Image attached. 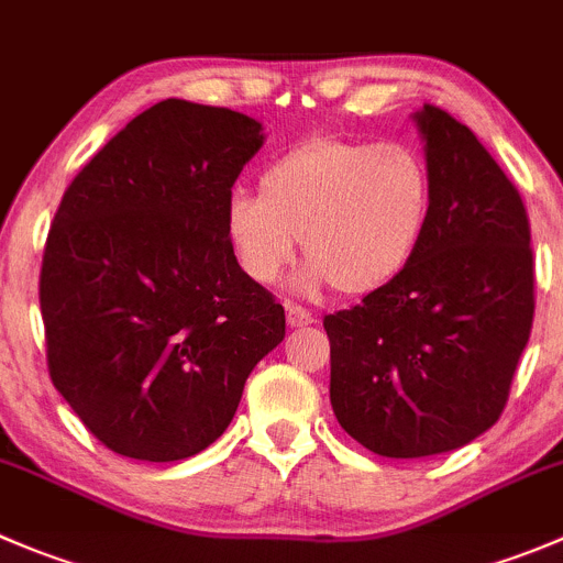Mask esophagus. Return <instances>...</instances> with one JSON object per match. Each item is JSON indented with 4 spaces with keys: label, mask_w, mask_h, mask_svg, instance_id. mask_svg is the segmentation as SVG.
<instances>
[{
    "label": "esophagus",
    "mask_w": 563,
    "mask_h": 563,
    "mask_svg": "<svg viewBox=\"0 0 563 563\" xmlns=\"http://www.w3.org/2000/svg\"><path fill=\"white\" fill-rule=\"evenodd\" d=\"M286 319H288V324H291V327L313 324V313H310V310H305V308H299V305H294V302H286Z\"/></svg>",
    "instance_id": "34e87169"
}]
</instances>
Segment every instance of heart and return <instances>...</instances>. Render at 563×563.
<instances>
[{
    "mask_svg": "<svg viewBox=\"0 0 563 563\" xmlns=\"http://www.w3.org/2000/svg\"><path fill=\"white\" fill-rule=\"evenodd\" d=\"M434 184L407 143L308 136L258 176V195L233 192L222 214L228 250L247 280L272 286L297 255L294 286L363 297L396 280L427 236Z\"/></svg>",
    "mask_w": 563,
    "mask_h": 563,
    "instance_id": "obj_1",
    "label": "heart"
}]
</instances>
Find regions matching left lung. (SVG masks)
I'll list each match as a JSON object with an SVG mask.
<instances>
[{"label":"left lung","instance_id":"8db88e82","mask_svg":"<svg viewBox=\"0 0 563 563\" xmlns=\"http://www.w3.org/2000/svg\"><path fill=\"white\" fill-rule=\"evenodd\" d=\"M434 184L407 269L327 316L330 401L349 438L390 460L456 451L509 398L533 324V253L515 184L467 125L412 114Z\"/></svg>","mask_w":563,"mask_h":563}]
</instances>
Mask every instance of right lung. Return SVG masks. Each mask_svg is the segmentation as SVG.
<instances>
[{"label": "right lung", "instance_id": "1", "mask_svg": "<svg viewBox=\"0 0 563 563\" xmlns=\"http://www.w3.org/2000/svg\"><path fill=\"white\" fill-rule=\"evenodd\" d=\"M264 125L167 98L136 114L65 189L41 269L54 387L129 460L178 462L228 429L244 382L286 338L222 214Z\"/></svg>", "mask_w": 563, "mask_h": 563}]
</instances>
